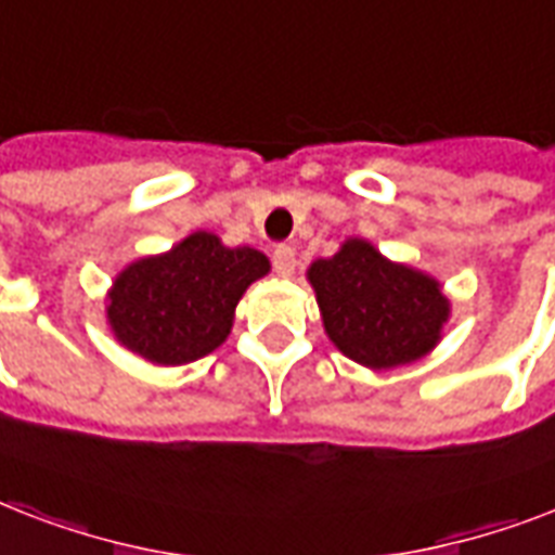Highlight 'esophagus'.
<instances>
[{
	"mask_svg": "<svg viewBox=\"0 0 555 555\" xmlns=\"http://www.w3.org/2000/svg\"><path fill=\"white\" fill-rule=\"evenodd\" d=\"M273 270H276L279 276H291L296 270V253L291 244H279L276 250H273Z\"/></svg>",
	"mask_w": 555,
	"mask_h": 555,
	"instance_id": "obj_1",
	"label": "esophagus"
}]
</instances>
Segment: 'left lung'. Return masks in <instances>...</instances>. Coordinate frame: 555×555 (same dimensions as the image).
Segmentation results:
<instances>
[{
	"label": "left lung",
	"instance_id": "8db88e82",
	"mask_svg": "<svg viewBox=\"0 0 555 555\" xmlns=\"http://www.w3.org/2000/svg\"><path fill=\"white\" fill-rule=\"evenodd\" d=\"M308 279L334 346L369 369L421 360L449 317L435 279L391 264L360 238H348L334 259L313 261Z\"/></svg>",
	"mask_w": 555,
	"mask_h": 555
}]
</instances>
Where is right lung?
Wrapping results in <instances>:
<instances>
[{"label": "right lung", "instance_id": "1", "mask_svg": "<svg viewBox=\"0 0 555 555\" xmlns=\"http://www.w3.org/2000/svg\"><path fill=\"white\" fill-rule=\"evenodd\" d=\"M270 270L253 247L192 233L164 256L129 264L108 294V325L129 351L158 365L192 363L230 334L250 282Z\"/></svg>", "mask_w": 555, "mask_h": 555}]
</instances>
